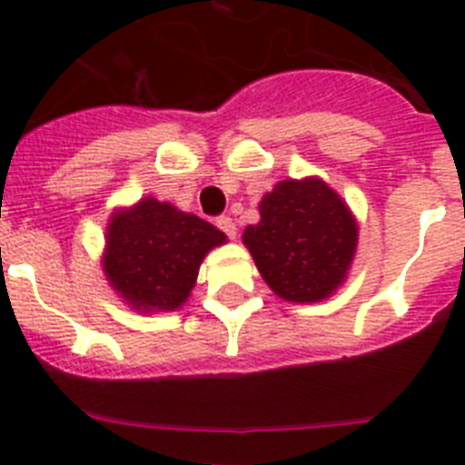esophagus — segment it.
<instances>
[{
	"label": "esophagus",
	"mask_w": 465,
	"mask_h": 465,
	"mask_svg": "<svg viewBox=\"0 0 465 465\" xmlns=\"http://www.w3.org/2000/svg\"><path fill=\"white\" fill-rule=\"evenodd\" d=\"M216 225H219V230H223L230 240H235L237 228H235V221L230 219V216H219V219H216Z\"/></svg>",
	"instance_id": "1"
}]
</instances>
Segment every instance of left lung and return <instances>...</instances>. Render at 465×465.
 I'll return each mask as SVG.
<instances>
[{"label":"left lung","instance_id":"8db88e82","mask_svg":"<svg viewBox=\"0 0 465 465\" xmlns=\"http://www.w3.org/2000/svg\"><path fill=\"white\" fill-rule=\"evenodd\" d=\"M261 221L242 235L258 272L279 298L319 302L335 293L354 261L359 225L326 182L286 179L262 197Z\"/></svg>","mask_w":465,"mask_h":465}]
</instances>
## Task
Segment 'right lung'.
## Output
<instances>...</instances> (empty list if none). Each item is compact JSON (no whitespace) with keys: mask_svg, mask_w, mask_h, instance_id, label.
Here are the masks:
<instances>
[{"mask_svg":"<svg viewBox=\"0 0 465 465\" xmlns=\"http://www.w3.org/2000/svg\"><path fill=\"white\" fill-rule=\"evenodd\" d=\"M225 235L195 213L143 197L111 216L104 274L133 310L174 312L195 286L197 270Z\"/></svg>","mask_w":465,"mask_h":465,"instance_id":"add662e5","label":"right lung"}]
</instances>
